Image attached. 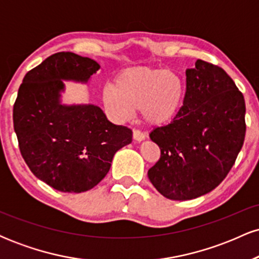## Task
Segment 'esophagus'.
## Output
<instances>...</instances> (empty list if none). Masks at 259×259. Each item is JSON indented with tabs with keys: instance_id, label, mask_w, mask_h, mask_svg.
<instances>
[{
	"instance_id": "esophagus-1",
	"label": "esophagus",
	"mask_w": 259,
	"mask_h": 259,
	"mask_svg": "<svg viewBox=\"0 0 259 259\" xmlns=\"http://www.w3.org/2000/svg\"><path fill=\"white\" fill-rule=\"evenodd\" d=\"M145 138H146V136H145V134H142L141 132H139V130H134V132H133L134 141L141 142V141H144Z\"/></svg>"
}]
</instances>
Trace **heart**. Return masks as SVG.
Masks as SVG:
<instances>
[{"instance_id": "b5f03b06", "label": "heart", "mask_w": 259, "mask_h": 259, "mask_svg": "<svg viewBox=\"0 0 259 259\" xmlns=\"http://www.w3.org/2000/svg\"><path fill=\"white\" fill-rule=\"evenodd\" d=\"M185 84L177 73L160 68L133 67L117 75L114 86L102 89L107 112L117 121L129 120L135 111L151 126H164L179 115Z\"/></svg>"}]
</instances>
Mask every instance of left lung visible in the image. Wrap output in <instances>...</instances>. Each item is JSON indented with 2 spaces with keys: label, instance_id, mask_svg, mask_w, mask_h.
Returning a JSON list of instances; mask_svg holds the SVG:
<instances>
[{
  "label": "left lung",
  "instance_id": "left-lung-1",
  "mask_svg": "<svg viewBox=\"0 0 259 259\" xmlns=\"http://www.w3.org/2000/svg\"><path fill=\"white\" fill-rule=\"evenodd\" d=\"M181 112L150 138L160 158L148 170L157 191L173 201L194 200L225 179L245 140V100L222 68L197 59L186 69Z\"/></svg>",
  "mask_w": 259,
  "mask_h": 259
}]
</instances>
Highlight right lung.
Returning <instances> with one entry per match:
<instances>
[{"instance_id":"obj_1","label":"right lung","mask_w":259,"mask_h":259,"mask_svg":"<svg viewBox=\"0 0 259 259\" xmlns=\"http://www.w3.org/2000/svg\"><path fill=\"white\" fill-rule=\"evenodd\" d=\"M100 69L73 52L50 56L26 73L13 107L14 132L32 174L62 192H85L100 183L133 133L107 119L92 103H63L64 81L89 84Z\"/></svg>"}]
</instances>
